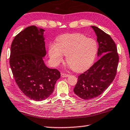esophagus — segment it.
<instances>
[{"label":"esophagus","instance_id":"obj_1","mask_svg":"<svg viewBox=\"0 0 130 130\" xmlns=\"http://www.w3.org/2000/svg\"><path fill=\"white\" fill-rule=\"evenodd\" d=\"M70 76L69 74L67 73H61V76L63 77H68Z\"/></svg>","mask_w":130,"mask_h":130}]
</instances>
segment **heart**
<instances>
[{"mask_svg": "<svg viewBox=\"0 0 130 130\" xmlns=\"http://www.w3.org/2000/svg\"><path fill=\"white\" fill-rule=\"evenodd\" d=\"M97 51L98 45L95 40L87 39L85 35L78 33L60 35L56 40V45H51L49 48V56L55 65L62 62L63 54L67 55L66 61L76 72L90 67Z\"/></svg>", "mask_w": 130, "mask_h": 130, "instance_id": "1", "label": "heart"}]
</instances>
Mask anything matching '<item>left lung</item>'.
Listing matches in <instances>:
<instances>
[{
  "label": "left lung",
  "mask_w": 130,
  "mask_h": 130,
  "mask_svg": "<svg viewBox=\"0 0 130 130\" xmlns=\"http://www.w3.org/2000/svg\"><path fill=\"white\" fill-rule=\"evenodd\" d=\"M91 27L97 36L99 59L78 76L74 92L81 98L89 100L101 95L115 79L117 71L119 55L112 38L96 26Z\"/></svg>",
  "instance_id": "left-lung-1"
}]
</instances>
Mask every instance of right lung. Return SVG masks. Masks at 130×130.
I'll return each mask as SVG.
<instances>
[{
  "label": "right lung",
  "instance_id": "1",
  "mask_svg": "<svg viewBox=\"0 0 130 130\" xmlns=\"http://www.w3.org/2000/svg\"><path fill=\"white\" fill-rule=\"evenodd\" d=\"M44 31L28 26L14 37L10 47L9 64L15 83L23 94L35 101L47 98L60 77L59 71L47 68L44 63Z\"/></svg>",
  "mask_w": 130,
  "mask_h": 130
}]
</instances>
